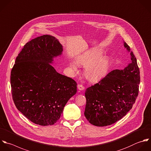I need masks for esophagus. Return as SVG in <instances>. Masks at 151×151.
Returning <instances> with one entry per match:
<instances>
[{
  "mask_svg": "<svg viewBox=\"0 0 151 151\" xmlns=\"http://www.w3.org/2000/svg\"><path fill=\"white\" fill-rule=\"evenodd\" d=\"M78 89L79 91H83L85 89V87L82 85H78Z\"/></svg>",
  "mask_w": 151,
  "mask_h": 151,
  "instance_id": "obj_1",
  "label": "esophagus"
}]
</instances>
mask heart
I'll return each instance as SVG.
<instances>
[{
    "instance_id": "b5f03b06",
    "label": "heart",
    "mask_w": 151,
    "mask_h": 151,
    "mask_svg": "<svg viewBox=\"0 0 151 151\" xmlns=\"http://www.w3.org/2000/svg\"><path fill=\"white\" fill-rule=\"evenodd\" d=\"M104 54L102 49L94 47L76 58V60L78 65L85 67V75L89 81L97 82L108 73L111 66V59ZM69 66L73 70H78V65L75 61H71Z\"/></svg>"
}]
</instances>
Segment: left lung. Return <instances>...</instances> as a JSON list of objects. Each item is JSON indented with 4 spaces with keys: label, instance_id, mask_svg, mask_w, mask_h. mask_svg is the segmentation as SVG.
<instances>
[{
    "label": "left lung",
    "instance_id": "8db88e82",
    "mask_svg": "<svg viewBox=\"0 0 151 151\" xmlns=\"http://www.w3.org/2000/svg\"><path fill=\"white\" fill-rule=\"evenodd\" d=\"M124 46L130 52V63L122 70L111 71L85 91L84 114L95 126L106 127L121 119L132 109L138 95L140 72L137 59L125 42Z\"/></svg>",
    "mask_w": 151,
    "mask_h": 151
}]
</instances>
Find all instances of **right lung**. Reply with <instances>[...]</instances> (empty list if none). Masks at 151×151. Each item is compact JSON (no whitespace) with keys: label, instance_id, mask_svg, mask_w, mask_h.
Masks as SVG:
<instances>
[{"label":"right lung","instance_id":"1","mask_svg":"<svg viewBox=\"0 0 151 151\" xmlns=\"http://www.w3.org/2000/svg\"><path fill=\"white\" fill-rule=\"evenodd\" d=\"M63 46L46 35L27 42L17 56L10 75L12 94L17 109L41 126L53 125L77 92L72 78L59 73L50 65L62 55Z\"/></svg>","mask_w":151,"mask_h":151}]
</instances>
